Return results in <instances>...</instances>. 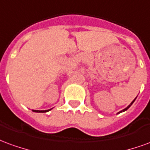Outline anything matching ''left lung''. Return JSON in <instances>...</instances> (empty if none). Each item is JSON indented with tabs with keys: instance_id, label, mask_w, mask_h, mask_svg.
<instances>
[{
	"instance_id": "1",
	"label": "left lung",
	"mask_w": 150,
	"mask_h": 150,
	"mask_svg": "<svg viewBox=\"0 0 150 150\" xmlns=\"http://www.w3.org/2000/svg\"><path fill=\"white\" fill-rule=\"evenodd\" d=\"M135 100H136V99H135ZM135 100H134L132 101V103H131V104H129V106H128V107L126 108H125V109H123V110H122V111H120V112H125V111H126V110H127V109H128V108H129V107H130V106H131V105H132V104H133V102H134V101H135ZM120 112H118V113H120Z\"/></svg>"
}]
</instances>
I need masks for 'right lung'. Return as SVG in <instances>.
<instances>
[{
	"mask_svg": "<svg viewBox=\"0 0 150 150\" xmlns=\"http://www.w3.org/2000/svg\"><path fill=\"white\" fill-rule=\"evenodd\" d=\"M50 109H49V110H42V111H39V110H33L34 112H48V111H50Z\"/></svg>",
	"mask_w": 150,
	"mask_h": 150,
	"instance_id": "add662e5",
	"label": "right lung"
}]
</instances>
